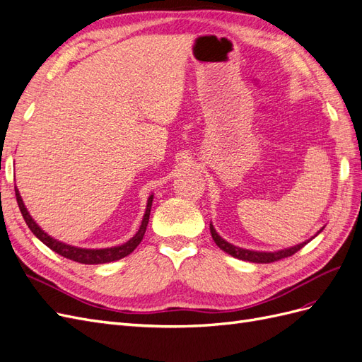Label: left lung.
Masks as SVG:
<instances>
[{
    "mask_svg": "<svg viewBox=\"0 0 362 362\" xmlns=\"http://www.w3.org/2000/svg\"><path fill=\"white\" fill-rule=\"evenodd\" d=\"M325 228V226H323ZM323 228L320 229L319 233H317L315 235H319ZM210 233H211V237L214 240V243L221 247L222 250H225L226 254H229L234 258H238V259H243V261H250V262H275V261H279L282 258H287V257H291L293 254H296V252L300 250L306 243H310V240H313L314 237H311L310 240H306V242L303 243H299L296 246H291V247H287V249H281V250H273V252H261V250H250V249H243V247H238V246H234L231 243H228L226 240H223L221 235H218L216 233L214 226L210 223Z\"/></svg>",
    "mask_w": 362,
    "mask_h": 362,
    "instance_id": "left-lung-1",
    "label": "left lung"
}]
</instances>
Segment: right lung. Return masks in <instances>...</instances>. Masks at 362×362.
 I'll use <instances>...</instances> for the list:
<instances>
[{
  "mask_svg": "<svg viewBox=\"0 0 362 362\" xmlns=\"http://www.w3.org/2000/svg\"><path fill=\"white\" fill-rule=\"evenodd\" d=\"M15 193H16V201L19 205L21 214H23L25 223L31 229V233L35 234L43 245H47L49 249L57 252L59 255L68 258V259H72V261H76V262H81V264H104V262H112V261H116V259H120V258L129 255L131 252H133L140 245L141 238H144V235L146 233V226H148L149 214H151V205H152V199H154V196L152 194L148 198L146 211H145L144 221H141L139 231L136 233V235L133 238H129L127 243L113 246V247H105V249H84V247H75V246H71L66 243H62V242H59V240L48 235L45 231H42V228H39V225L33 221V217L27 211L24 201H23V198H21L16 185H15Z\"/></svg>",
  "mask_w": 362,
  "mask_h": 362,
  "instance_id": "add662e5",
  "label": "right lung"
}]
</instances>
